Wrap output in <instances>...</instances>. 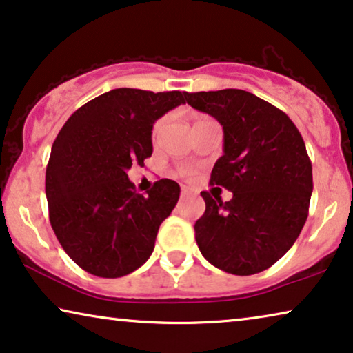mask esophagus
Returning <instances> with one entry per match:
<instances>
[{
    "label": "esophagus",
    "instance_id": "esophagus-1",
    "mask_svg": "<svg viewBox=\"0 0 353 353\" xmlns=\"http://www.w3.org/2000/svg\"><path fill=\"white\" fill-rule=\"evenodd\" d=\"M193 195H195V193H193L188 187L181 188V198H188V196H193Z\"/></svg>",
    "mask_w": 353,
    "mask_h": 353
}]
</instances>
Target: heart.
<instances>
[{"mask_svg":"<svg viewBox=\"0 0 353 353\" xmlns=\"http://www.w3.org/2000/svg\"><path fill=\"white\" fill-rule=\"evenodd\" d=\"M201 120H205V118H203V117H201V118H196L195 123L201 121ZM195 123H193V125H195ZM161 126H163V120H160V121H157V123H155V126H153V136H157L158 131H160V129H161ZM179 174L188 177V176H192V174H193V170H190V168H181V170H179Z\"/></svg>","mask_w":353,"mask_h":353,"instance_id":"b5f03b06","label":"heart"}]
</instances>
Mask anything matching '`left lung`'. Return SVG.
<instances>
[{"label": "left lung", "instance_id": "8db88e82", "mask_svg": "<svg viewBox=\"0 0 353 353\" xmlns=\"http://www.w3.org/2000/svg\"><path fill=\"white\" fill-rule=\"evenodd\" d=\"M185 101L222 125L224 155L210 183L233 193L222 201L201 192L196 245L227 274H259L294 245L309 216L314 181L304 139L285 112L241 89L185 92Z\"/></svg>", "mask_w": 353, "mask_h": 353}]
</instances>
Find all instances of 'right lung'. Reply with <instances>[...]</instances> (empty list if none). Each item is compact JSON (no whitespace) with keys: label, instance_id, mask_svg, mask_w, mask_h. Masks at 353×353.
I'll return each instance as SVG.
<instances>
[{"label":"right lung","instance_id":"obj_1","mask_svg":"<svg viewBox=\"0 0 353 353\" xmlns=\"http://www.w3.org/2000/svg\"><path fill=\"white\" fill-rule=\"evenodd\" d=\"M185 92L118 88L79 107L59 131L46 168L49 221L63 251L83 270L120 278L155 248L181 187L160 179L147 195L128 179L152 157V128L185 103Z\"/></svg>","mask_w":353,"mask_h":353}]
</instances>
